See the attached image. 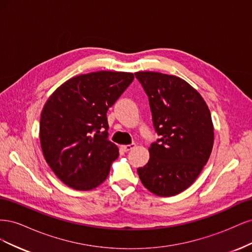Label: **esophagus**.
<instances>
[{"label":"esophagus","mask_w":252,"mask_h":252,"mask_svg":"<svg viewBox=\"0 0 252 252\" xmlns=\"http://www.w3.org/2000/svg\"><path fill=\"white\" fill-rule=\"evenodd\" d=\"M135 147V144H129V145H122L121 146V148L123 149L124 151H129V150H131V149H133Z\"/></svg>","instance_id":"esophagus-1"}]
</instances>
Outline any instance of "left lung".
Listing matches in <instances>:
<instances>
[{
	"label": "left lung",
	"instance_id": "1",
	"mask_svg": "<svg viewBox=\"0 0 252 252\" xmlns=\"http://www.w3.org/2000/svg\"><path fill=\"white\" fill-rule=\"evenodd\" d=\"M149 97L152 121L161 136L148 148L149 161L138 169L145 188L158 196L184 191L211 155L215 132L210 110L199 91L172 74L139 71Z\"/></svg>",
	"mask_w": 252,
	"mask_h": 252
}]
</instances>
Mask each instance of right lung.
<instances>
[{
  "mask_svg": "<svg viewBox=\"0 0 252 252\" xmlns=\"http://www.w3.org/2000/svg\"><path fill=\"white\" fill-rule=\"evenodd\" d=\"M134 75L96 71L75 75L45 103L40 143L45 161L65 185L91 190L107 179L119 148L107 139L106 113Z\"/></svg>",
  "mask_w": 252,
  "mask_h": 252,
  "instance_id": "add662e5",
  "label": "right lung"
}]
</instances>
